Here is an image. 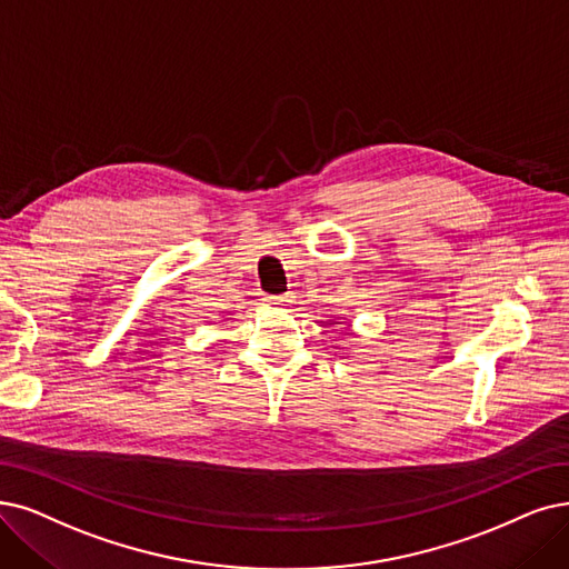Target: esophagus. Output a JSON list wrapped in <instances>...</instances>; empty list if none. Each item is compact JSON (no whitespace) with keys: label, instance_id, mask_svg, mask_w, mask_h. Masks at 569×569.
Masks as SVG:
<instances>
[{"label":"esophagus","instance_id":"esophagus-1","mask_svg":"<svg viewBox=\"0 0 569 569\" xmlns=\"http://www.w3.org/2000/svg\"><path fill=\"white\" fill-rule=\"evenodd\" d=\"M266 303L272 306V308H284V306H287V299H284V297H268Z\"/></svg>","mask_w":569,"mask_h":569}]
</instances>
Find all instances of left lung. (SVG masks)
<instances>
[{"mask_svg": "<svg viewBox=\"0 0 569 569\" xmlns=\"http://www.w3.org/2000/svg\"><path fill=\"white\" fill-rule=\"evenodd\" d=\"M331 325H333V322H331Z\"/></svg>", "mask_w": 569, "mask_h": 569, "instance_id": "8db88e82", "label": "left lung"}]
</instances>
